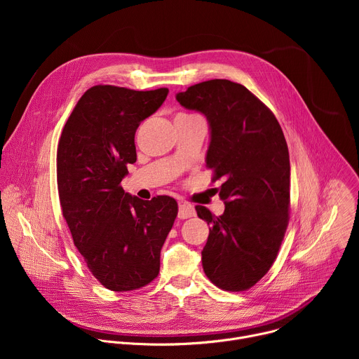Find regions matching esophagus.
<instances>
[{
	"mask_svg": "<svg viewBox=\"0 0 359 359\" xmlns=\"http://www.w3.org/2000/svg\"><path fill=\"white\" fill-rule=\"evenodd\" d=\"M196 210L191 206V204L186 200H179V219H189V217H194Z\"/></svg>",
	"mask_w": 359,
	"mask_h": 359,
	"instance_id": "1",
	"label": "esophagus"
}]
</instances>
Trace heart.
<instances>
[{
    "label": "heart",
    "instance_id": "1",
    "mask_svg": "<svg viewBox=\"0 0 359 359\" xmlns=\"http://www.w3.org/2000/svg\"><path fill=\"white\" fill-rule=\"evenodd\" d=\"M177 116H189V115H186V114H179Z\"/></svg>",
    "mask_w": 359,
    "mask_h": 359
}]
</instances>
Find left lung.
Listing matches in <instances>:
<instances>
[{
    "label": "left lung",
    "mask_w": 359,
    "mask_h": 359,
    "mask_svg": "<svg viewBox=\"0 0 359 359\" xmlns=\"http://www.w3.org/2000/svg\"><path fill=\"white\" fill-rule=\"evenodd\" d=\"M210 123L206 166L223 180L224 213L196 206L210 224L203 270L226 291H245L270 270L290 220V155L274 114L245 86L212 79L176 95Z\"/></svg>",
    "instance_id": "left-lung-1"
}]
</instances>
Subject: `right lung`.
Masks as SVG:
<instances>
[{"label":"right lung","instance_id":"right-lung-1","mask_svg":"<svg viewBox=\"0 0 359 359\" xmlns=\"http://www.w3.org/2000/svg\"><path fill=\"white\" fill-rule=\"evenodd\" d=\"M168 88L133 90L95 85L78 100L57 151L62 216L92 276L111 291L155 280L161 250L177 216L173 197H132L121 186L136 162L135 133L155 114Z\"/></svg>","mask_w":359,"mask_h":359}]
</instances>
